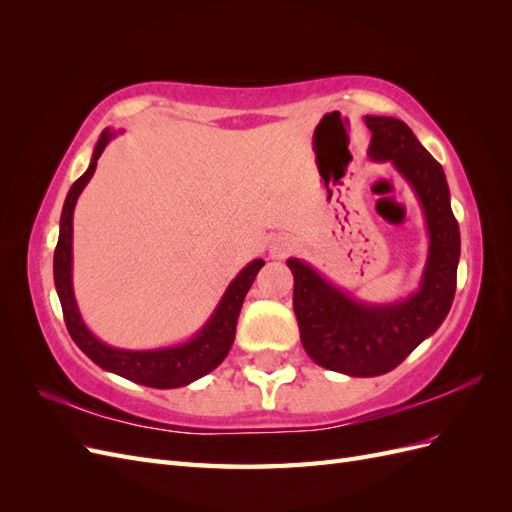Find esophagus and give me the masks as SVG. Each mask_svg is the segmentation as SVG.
I'll return each mask as SVG.
<instances>
[{
	"label": "esophagus",
	"mask_w": 512,
	"mask_h": 512,
	"mask_svg": "<svg viewBox=\"0 0 512 512\" xmlns=\"http://www.w3.org/2000/svg\"><path fill=\"white\" fill-rule=\"evenodd\" d=\"M294 250V241L290 237H284V235H277L269 241V256L280 260V258H286L288 254H292Z\"/></svg>",
	"instance_id": "34e87169"
}]
</instances>
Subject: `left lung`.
<instances>
[{
    "instance_id": "1",
    "label": "left lung",
    "mask_w": 512,
    "mask_h": 512,
    "mask_svg": "<svg viewBox=\"0 0 512 512\" xmlns=\"http://www.w3.org/2000/svg\"><path fill=\"white\" fill-rule=\"evenodd\" d=\"M365 126L371 132L369 160L391 162L423 211L429 245L418 288L395 301L367 303L335 286L309 262L286 260L294 275V314L309 359L354 378L395 369L440 329L455 299L461 254L444 168L401 119L365 115Z\"/></svg>"
}]
</instances>
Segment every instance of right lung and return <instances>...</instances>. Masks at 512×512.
<instances>
[{
    "instance_id": "obj_1",
    "label": "right lung",
    "mask_w": 512,
    "mask_h": 512,
    "mask_svg": "<svg viewBox=\"0 0 512 512\" xmlns=\"http://www.w3.org/2000/svg\"><path fill=\"white\" fill-rule=\"evenodd\" d=\"M117 134H123V130L106 128L100 134L94 153H91V162L87 170L72 183V188L66 196L59 220V239L53 256L55 290L61 309H64V320L70 337L98 367L126 380H132L136 384L151 386V389H179V386H188L194 380L207 376L209 371H213L226 359L232 342H235L237 320L243 299L247 290L252 288L258 271L265 265V260L254 258L252 262H247V265L237 273L235 280L228 284L222 299L215 305L213 314L207 318V322L190 339H185V342L149 350H128L104 344L100 337L91 333L81 316V309L79 303H76L72 286V220L76 200H79L89 179L94 177L102 151Z\"/></svg>"
}]
</instances>
